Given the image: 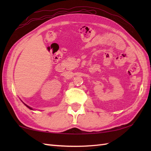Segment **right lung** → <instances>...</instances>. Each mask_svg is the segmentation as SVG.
Wrapping results in <instances>:
<instances>
[{"instance_id":"right-lung-1","label":"right lung","mask_w":151,"mask_h":151,"mask_svg":"<svg viewBox=\"0 0 151 151\" xmlns=\"http://www.w3.org/2000/svg\"><path fill=\"white\" fill-rule=\"evenodd\" d=\"M24 105H25V106H27V107H28V108H29V109H30V110H33V109H32V108H31V107H30V106H28V105H27V104H24Z\"/></svg>"}]
</instances>
